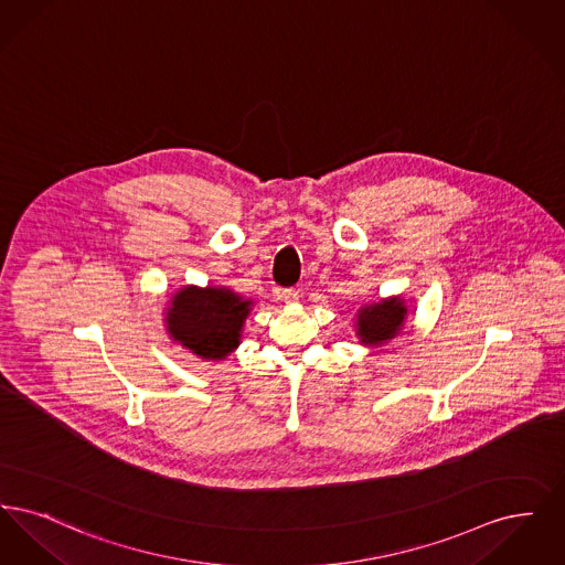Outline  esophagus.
I'll list each match as a JSON object with an SVG mask.
<instances>
[{
	"label": "esophagus",
	"instance_id": "34e87169",
	"mask_svg": "<svg viewBox=\"0 0 565 565\" xmlns=\"http://www.w3.org/2000/svg\"><path fill=\"white\" fill-rule=\"evenodd\" d=\"M281 298H284L288 305H295L296 300H298V292H296L295 288H288V290H281Z\"/></svg>",
	"mask_w": 565,
	"mask_h": 565
}]
</instances>
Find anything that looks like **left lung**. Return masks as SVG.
I'll list each match as a JSON object with an SVG mask.
<instances>
[{"label": "left lung", "mask_w": 565, "mask_h": 565, "mask_svg": "<svg viewBox=\"0 0 565 565\" xmlns=\"http://www.w3.org/2000/svg\"><path fill=\"white\" fill-rule=\"evenodd\" d=\"M408 307L403 295L387 296L362 305L355 313V337L364 348H383L403 332Z\"/></svg>", "instance_id": "8db88e82"}]
</instances>
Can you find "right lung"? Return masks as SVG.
I'll return each mask as SVG.
<instances>
[{
  "instance_id": "obj_1",
  "label": "right lung",
  "mask_w": 565,
  "mask_h": 565,
  "mask_svg": "<svg viewBox=\"0 0 565 565\" xmlns=\"http://www.w3.org/2000/svg\"><path fill=\"white\" fill-rule=\"evenodd\" d=\"M252 307V298L226 286H184L164 309V330L196 358L220 362L239 348Z\"/></svg>"
}]
</instances>
